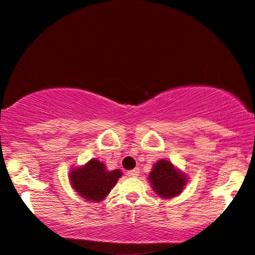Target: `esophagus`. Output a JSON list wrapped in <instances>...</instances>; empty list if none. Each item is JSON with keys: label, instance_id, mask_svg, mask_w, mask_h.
I'll return each mask as SVG.
<instances>
[{"label": "esophagus", "instance_id": "obj_1", "mask_svg": "<svg viewBox=\"0 0 255 255\" xmlns=\"http://www.w3.org/2000/svg\"><path fill=\"white\" fill-rule=\"evenodd\" d=\"M139 173H140L139 168H133V170L127 171V174L129 177H137V176H139Z\"/></svg>", "mask_w": 255, "mask_h": 255}]
</instances>
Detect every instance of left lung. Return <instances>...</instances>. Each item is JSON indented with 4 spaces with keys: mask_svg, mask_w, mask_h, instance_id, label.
<instances>
[{
    "mask_svg": "<svg viewBox=\"0 0 255 255\" xmlns=\"http://www.w3.org/2000/svg\"><path fill=\"white\" fill-rule=\"evenodd\" d=\"M148 179L153 190L162 198H172L182 194L188 182L185 174L174 167L172 162L165 159L153 165Z\"/></svg>",
    "mask_w": 255,
    "mask_h": 255,
    "instance_id": "obj_1",
    "label": "left lung"
}]
</instances>
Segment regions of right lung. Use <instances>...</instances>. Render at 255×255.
<instances>
[{
  "label": "right lung",
  "mask_w": 255,
  "mask_h": 255,
  "mask_svg": "<svg viewBox=\"0 0 255 255\" xmlns=\"http://www.w3.org/2000/svg\"><path fill=\"white\" fill-rule=\"evenodd\" d=\"M122 176L120 170L108 171L97 159H91L84 166L70 171V183L79 196L88 201L101 202Z\"/></svg>",
  "instance_id": "obj_1"
}]
</instances>
